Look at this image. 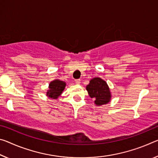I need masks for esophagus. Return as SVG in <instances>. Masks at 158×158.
Returning <instances> with one entry per match:
<instances>
[{
  "label": "esophagus",
  "instance_id": "34e87169",
  "mask_svg": "<svg viewBox=\"0 0 158 158\" xmlns=\"http://www.w3.org/2000/svg\"><path fill=\"white\" fill-rule=\"evenodd\" d=\"M75 83L79 85V84H80V83H81V82H80V80L79 79H76V80H75Z\"/></svg>",
  "mask_w": 158,
  "mask_h": 158
}]
</instances>
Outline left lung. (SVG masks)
<instances>
[{"label": "left lung", "mask_w": 158, "mask_h": 158, "mask_svg": "<svg viewBox=\"0 0 158 158\" xmlns=\"http://www.w3.org/2000/svg\"><path fill=\"white\" fill-rule=\"evenodd\" d=\"M86 89L96 106L107 104L111 101L110 89L107 82L100 77H94L90 80Z\"/></svg>", "instance_id": "8db88e82"}]
</instances>
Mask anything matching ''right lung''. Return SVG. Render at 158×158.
<instances>
[{"label": "right lung", "instance_id": "right-lung-1", "mask_svg": "<svg viewBox=\"0 0 158 158\" xmlns=\"http://www.w3.org/2000/svg\"><path fill=\"white\" fill-rule=\"evenodd\" d=\"M66 85L65 82L60 79H55L51 81L48 85V89L47 90L46 96L49 98L57 99L62 95Z\"/></svg>", "mask_w": 158, "mask_h": 158}]
</instances>
